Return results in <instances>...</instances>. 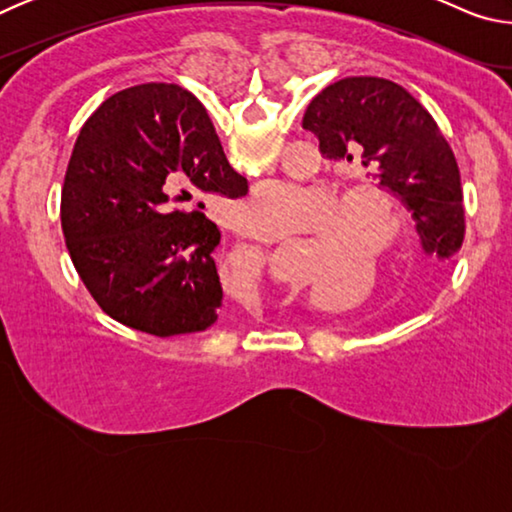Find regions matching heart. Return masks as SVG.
Listing matches in <instances>:
<instances>
[{"mask_svg": "<svg viewBox=\"0 0 512 512\" xmlns=\"http://www.w3.org/2000/svg\"><path fill=\"white\" fill-rule=\"evenodd\" d=\"M332 213L334 205L325 192L287 180L257 185L239 207L244 230L264 241H280L300 230L318 228ZM402 232L404 214L391 196L377 189H357L336 207L335 219L329 222L325 237H320V255L325 266L359 259L377 264L395 248Z\"/></svg>", "mask_w": 512, "mask_h": 512, "instance_id": "1", "label": "heart"}]
</instances>
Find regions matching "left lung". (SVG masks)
<instances>
[{"label":"left lung","instance_id":"8db88e82","mask_svg":"<svg viewBox=\"0 0 512 512\" xmlns=\"http://www.w3.org/2000/svg\"><path fill=\"white\" fill-rule=\"evenodd\" d=\"M302 128L332 162H359L406 205L424 255L452 262L463 244V187L452 149L409 90L379 76H348L316 94Z\"/></svg>","mask_w":512,"mask_h":512}]
</instances>
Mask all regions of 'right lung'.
<instances>
[{
    "label": "right lung",
    "instance_id": "right-lung-1",
    "mask_svg": "<svg viewBox=\"0 0 512 512\" xmlns=\"http://www.w3.org/2000/svg\"><path fill=\"white\" fill-rule=\"evenodd\" d=\"M248 194L203 103L176 83L112 94L67 164L60 223L76 273L117 323L153 336L205 332L223 289L221 230L192 198Z\"/></svg>",
    "mask_w": 512,
    "mask_h": 512
}]
</instances>
